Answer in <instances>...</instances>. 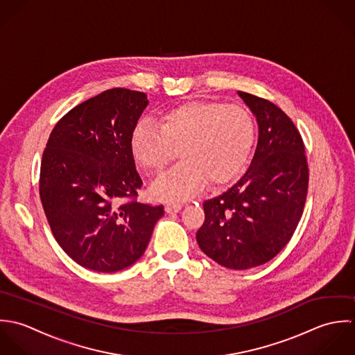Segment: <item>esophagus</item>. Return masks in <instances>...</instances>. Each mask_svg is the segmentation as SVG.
<instances>
[{
	"label": "esophagus",
	"instance_id": "obj_1",
	"mask_svg": "<svg viewBox=\"0 0 355 355\" xmlns=\"http://www.w3.org/2000/svg\"><path fill=\"white\" fill-rule=\"evenodd\" d=\"M182 209L181 203H168L166 205V213H178Z\"/></svg>",
	"mask_w": 355,
	"mask_h": 355
}]
</instances>
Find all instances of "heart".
Returning a JSON list of instances; mask_svg holds the SVG:
<instances>
[{
	"label": "heart",
	"instance_id": "heart-1",
	"mask_svg": "<svg viewBox=\"0 0 355 355\" xmlns=\"http://www.w3.org/2000/svg\"><path fill=\"white\" fill-rule=\"evenodd\" d=\"M255 141L251 114L234 104L195 101L164 114L159 128L140 123L132 135V153L148 174H162L174 160H182L159 180L152 192L162 200H184L206 184L223 185L245 164Z\"/></svg>",
	"mask_w": 355,
	"mask_h": 355
}]
</instances>
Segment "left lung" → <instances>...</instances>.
Masks as SVG:
<instances>
[{"label": "left lung", "instance_id": "1", "mask_svg": "<svg viewBox=\"0 0 355 355\" xmlns=\"http://www.w3.org/2000/svg\"><path fill=\"white\" fill-rule=\"evenodd\" d=\"M239 96L257 116V149L244 175L203 203L196 240L220 266L245 270L273 259L291 240L306 203L309 167L302 136L283 110L245 92Z\"/></svg>", "mask_w": 355, "mask_h": 355}]
</instances>
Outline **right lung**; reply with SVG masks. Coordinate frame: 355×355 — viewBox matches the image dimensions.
I'll return each instance as SVG.
<instances>
[{
  "label": "right lung",
  "instance_id": "add662e5",
  "mask_svg": "<svg viewBox=\"0 0 355 355\" xmlns=\"http://www.w3.org/2000/svg\"><path fill=\"white\" fill-rule=\"evenodd\" d=\"M148 105L142 92L115 87L69 111L42 155L40 198L52 233L78 265L101 273L141 258L162 205L136 200L142 180L132 135Z\"/></svg>",
  "mask_w": 355,
  "mask_h": 355
}]
</instances>
